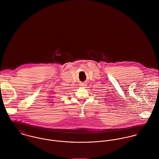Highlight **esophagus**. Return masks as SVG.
<instances>
[{"label":"esophagus","mask_w":159,"mask_h":159,"mask_svg":"<svg viewBox=\"0 0 159 159\" xmlns=\"http://www.w3.org/2000/svg\"><path fill=\"white\" fill-rule=\"evenodd\" d=\"M80 85V86L82 87H85L87 86V84H86L85 82H82V83H81Z\"/></svg>","instance_id":"obj_1"}]
</instances>
